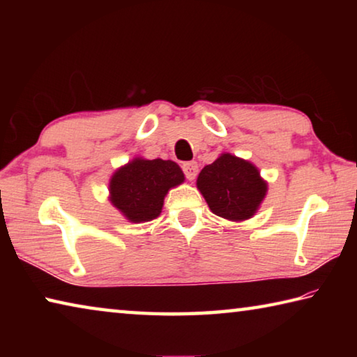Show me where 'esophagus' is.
I'll use <instances>...</instances> for the list:
<instances>
[{"mask_svg": "<svg viewBox=\"0 0 357 357\" xmlns=\"http://www.w3.org/2000/svg\"><path fill=\"white\" fill-rule=\"evenodd\" d=\"M183 172H184V174H185V178L189 179V181L195 179V176L198 174V164H197L195 160L185 162V164L183 165Z\"/></svg>", "mask_w": 357, "mask_h": 357, "instance_id": "obj_1", "label": "esophagus"}]
</instances>
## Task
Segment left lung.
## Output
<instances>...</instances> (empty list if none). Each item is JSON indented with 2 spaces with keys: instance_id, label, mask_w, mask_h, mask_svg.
Wrapping results in <instances>:
<instances>
[{
  "instance_id": "1",
  "label": "left lung",
  "mask_w": 357,
  "mask_h": 357,
  "mask_svg": "<svg viewBox=\"0 0 357 357\" xmlns=\"http://www.w3.org/2000/svg\"><path fill=\"white\" fill-rule=\"evenodd\" d=\"M197 187L209 209L223 219L241 222L257 213L268 183L249 160L223 153L198 174Z\"/></svg>"
}]
</instances>
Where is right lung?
Returning <instances> with one entry per match:
<instances>
[{
    "instance_id": "1",
    "label": "right lung",
    "mask_w": 357,
    "mask_h": 357,
    "mask_svg": "<svg viewBox=\"0 0 357 357\" xmlns=\"http://www.w3.org/2000/svg\"><path fill=\"white\" fill-rule=\"evenodd\" d=\"M184 183V173L173 160L135 157L118 168L110 179V202L129 222H149L159 217L172 187Z\"/></svg>"
}]
</instances>
